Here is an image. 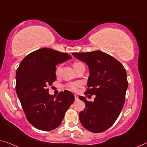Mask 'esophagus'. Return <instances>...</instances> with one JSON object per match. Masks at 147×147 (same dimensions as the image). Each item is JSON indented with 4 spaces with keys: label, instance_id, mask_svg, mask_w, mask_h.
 <instances>
[{
    "label": "esophagus",
    "instance_id": "obj_1",
    "mask_svg": "<svg viewBox=\"0 0 147 147\" xmlns=\"http://www.w3.org/2000/svg\"><path fill=\"white\" fill-rule=\"evenodd\" d=\"M74 100H75V101H78V96L74 95Z\"/></svg>",
    "mask_w": 147,
    "mask_h": 147
}]
</instances>
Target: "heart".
Returning <instances> with one entry per match:
<instances>
[{"label": "heart", "instance_id": "1", "mask_svg": "<svg viewBox=\"0 0 147 147\" xmlns=\"http://www.w3.org/2000/svg\"><path fill=\"white\" fill-rule=\"evenodd\" d=\"M82 65V63H80V62H74L73 63V67L75 68L76 67L79 66V65ZM61 65H58L57 67V69H56V73H59V70L61 69ZM80 85H81L80 82H72V83H70V84H68V87H69V89H71V90L76 91V90H77L78 88L80 86Z\"/></svg>", "mask_w": 147, "mask_h": 147}]
</instances>
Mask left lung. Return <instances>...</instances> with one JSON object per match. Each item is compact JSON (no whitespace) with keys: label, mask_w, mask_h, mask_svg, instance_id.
Listing matches in <instances>:
<instances>
[{"label":"left lung","mask_w":147,"mask_h":147,"mask_svg":"<svg viewBox=\"0 0 147 147\" xmlns=\"http://www.w3.org/2000/svg\"><path fill=\"white\" fill-rule=\"evenodd\" d=\"M72 54L88 67L89 88L85 94L96 96L94 102H88L85 97L79 96L86 105L79 113L80 121L91 132H103L114 123L123 107L128 87L126 71L121 63L104 52Z\"/></svg>","instance_id":"1"}]
</instances>
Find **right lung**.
Listing matches in <instances>:
<instances>
[{"instance_id": "right-lung-1", "label": "right lung", "mask_w": 147, "mask_h": 147, "mask_svg": "<svg viewBox=\"0 0 147 147\" xmlns=\"http://www.w3.org/2000/svg\"><path fill=\"white\" fill-rule=\"evenodd\" d=\"M68 53L42 48L28 55L16 71V91L28 121L42 131H51L60 125L65 113L74 100L69 90L57 97L47 88L56 80V66L71 59Z\"/></svg>"}]
</instances>
